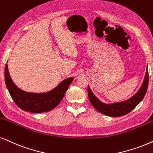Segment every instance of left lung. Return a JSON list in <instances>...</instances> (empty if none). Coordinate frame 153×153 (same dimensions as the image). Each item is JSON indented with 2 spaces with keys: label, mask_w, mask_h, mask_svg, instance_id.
<instances>
[{
  "label": "left lung",
  "mask_w": 153,
  "mask_h": 153,
  "mask_svg": "<svg viewBox=\"0 0 153 153\" xmlns=\"http://www.w3.org/2000/svg\"><path fill=\"white\" fill-rule=\"evenodd\" d=\"M148 81L149 75L148 71L147 69L143 82L140 88L137 92V93L135 94L132 97H131L130 99L126 100V101L114 103L111 104H104L102 102H100L94 95V94L92 93V92L88 86V93L89 100H90L91 104L94 107V109H96L100 113L111 117H121V116L126 114L132 111L142 101L145 95H146L147 90H148Z\"/></svg>",
  "instance_id": "1"
}]
</instances>
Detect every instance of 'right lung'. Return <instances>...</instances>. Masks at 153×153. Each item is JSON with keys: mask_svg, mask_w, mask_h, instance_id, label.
<instances>
[{"mask_svg": "<svg viewBox=\"0 0 153 153\" xmlns=\"http://www.w3.org/2000/svg\"><path fill=\"white\" fill-rule=\"evenodd\" d=\"M73 78L62 81L56 88L44 93H32L20 90L15 85L10 76L7 64L5 68V81L11 97L17 107L25 111L42 113L51 111L63 100Z\"/></svg>", "mask_w": 153, "mask_h": 153, "instance_id": "obj_1", "label": "right lung"}]
</instances>
